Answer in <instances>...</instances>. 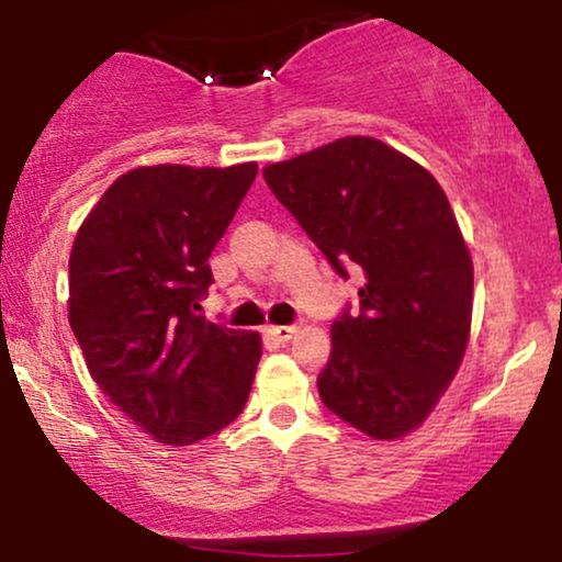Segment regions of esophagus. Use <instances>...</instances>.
<instances>
[{
    "instance_id": "34e87169",
    "label": "esophagus",
    "mask_w": 562,
    "mask_h": 562,
    "mask_svg": "<svg viewBox=\"0 0 562 562\" xmlns=\"http://www.w3.org/2000/svg\"><path fill=\"white\" fill-rule=\"evenodd\" d=\"M263 333H267L269 338H274L277 344H288V340L299 333V327L295 325H267V330Z\"/></svg>"
}]
</instances>
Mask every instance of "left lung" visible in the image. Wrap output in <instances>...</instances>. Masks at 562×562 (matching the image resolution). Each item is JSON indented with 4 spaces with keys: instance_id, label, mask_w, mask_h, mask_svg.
<instances>
[{
    "instance_id": "1",
    "label": "left lung",
    "mask_w": 562,
    "mask_h": 562,
    "mask_svg": "<svg viewBox=\"0 0 562 562\" xmlns=\"http://www.w3.org/2000/svg\"><path fill=\"white\" fill-rule=\"evenodd\" d=\"M344 280L364 277L359 312L333 322L317 389L372 438L415 430L454 378L473 314V261L438 182L385 142L344 137L263 169Z\"/></svg>"
}]
</instances>
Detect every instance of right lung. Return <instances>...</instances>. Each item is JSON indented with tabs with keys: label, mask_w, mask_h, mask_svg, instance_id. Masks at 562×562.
Listing matches in <instances>:
<instances>
[{
	"label": "right lung",
	"mask_w": 562,
	"mask_h": 562,
	"mask_svg": "<svg viewBox=\"0 0 562 562\" xmlns=\"http://www.w3.org/2000/svg\"><path fill=\"white\" fill-rule=\"evenodd\" d=\"M229 169L142 166L83 218L70 250L68 322L89 375L160 443L187 447L243 412L261 338L195 314L209 256L254 184Z\"/></svg>",
	"instance_id": "obj_1"
}]
</instances>
